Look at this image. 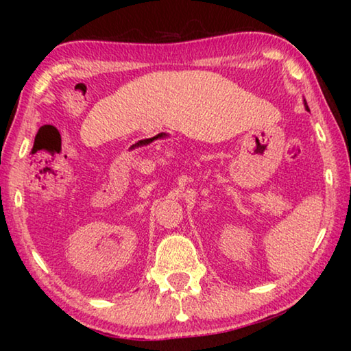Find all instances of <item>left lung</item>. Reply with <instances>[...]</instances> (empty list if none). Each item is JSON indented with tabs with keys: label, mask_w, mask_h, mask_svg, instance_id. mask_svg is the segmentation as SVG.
I'll list each match as a JSON object with an SVG mask.
<instances>
[{
	"label": "left lung",
	"mask_w": 351,
	"mask_h": 351,
	"mask_svg": "<svg viewBox=\"0 0 351 351\" xmlns=\"http://www.w3.org/2000/svg\"><path fill=\"white\" fill-rule=\"evenodd\" d=\"M305 105H306V102H305ZM306 108H308V106H306Z\"/></svg>",
	"instance_id": "left-lung-1"
}]
</instances>
